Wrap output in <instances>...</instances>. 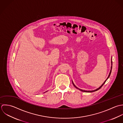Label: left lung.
I'll use <instances>...</instances> for the list:
<instances>
[{
  "label": "left lung",
  "instance_id": "1",
  "mask_svg": "<svg viewBox=\"0 0 123 123\" xmlns=\"http://www.w3.org/2000/svg\"><path fill=\"white\" fill-rule=\"evenodd\" d=\"M112 57L111 58V70H110V73H109V75H108V77H107V78H106V79L105 81V82L102 84V85L99 87H98V88H97V89H96V90H91V91H86V90H82V89H79V88H78V87H77L75 85H74V83H73V81L72 80V83H73V85H74V86L76 88H77V89H79V90H80V91H82V92H88V93H90V92H95V91H97V90H99V89H100L101 87H102V86L105 84V82H106V81L108 79V78L109 77V76H110V74H111V71H112Z\"/></svg>",
  "mask_w": 123,
  "mask_h": 123
}]
</instances>
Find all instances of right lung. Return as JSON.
Here are the masks:
<instances>
[{"label":"right lung","instance_id":"right-lung-1","mask_svg":"<svg viewBox=\"0 0 123 123\" xmlns=\"http://www.w3.org/2000/svg\"><path fill=\"white\" fill-rule=\"evenodd\" d=\"M47 92V91H46V92Z\"/></svg>","mask_w":123,"mask_h":123}]
</instances>
